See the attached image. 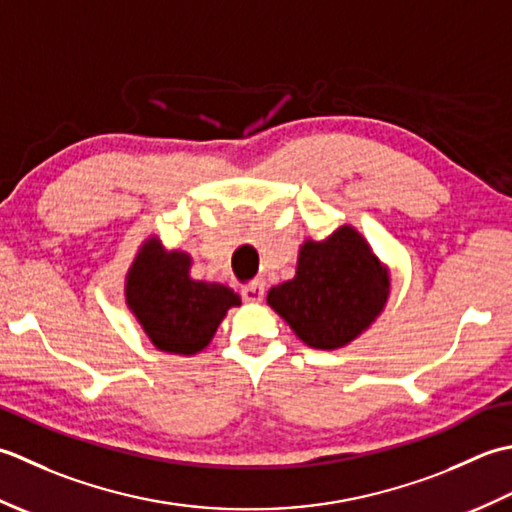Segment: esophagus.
<instances>
[{
  "instance_id": "obj_1",
  "label": "esophagus",
  "mask_w": 512,
  "mask_h": 512,
  "mask_svg": "<svg viewBox=\"0 0 512 512\" xmlns=\"http://www.w3.org/2000/svg\"><path fill=\"white\" fill-rule=\"evenodd\" d=\"M265 298V285L263 283H252L243 287V300L245 302H252V305H256V302H263Z\"/></svg>"
}]
</instances>
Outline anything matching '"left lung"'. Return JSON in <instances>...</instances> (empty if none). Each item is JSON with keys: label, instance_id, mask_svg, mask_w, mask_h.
Here are the masks:
<instances>
[{"label": "left lung", "instance_id": "left-lung-1", "mask_svg": "<svg viewBox=\"0 0 512 512\" xmlns=\"http://www.w3.org/2000/svg\"><path fill=\"white\" fill-rule=\"evenodd\" d=\"M391 269L356 227L305 238L296 276L269 289L267 305L311 349L333 351L362 336L387 307Z\"/></svg>", "mask_w": 512, "mask_h": 512}]
</instances>
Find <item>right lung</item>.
<instances>
[{"label":"right lung","mask_w":512,"mask_h":512,"mask_svg":"<svg viewBox=\"0 0 512 512\" xmlns=\"http://www.w3.org/2000/svg\"><path fill=\"white\" fill-rule=\"evenodd\" d=\"M192 256L168 249L150 234L139 245L123 283L125 305L159 351L196 356L212 342L227 311L241 296L223 283L196 280Z\"/></svg>","instance_id":"1"}]
</instances>
